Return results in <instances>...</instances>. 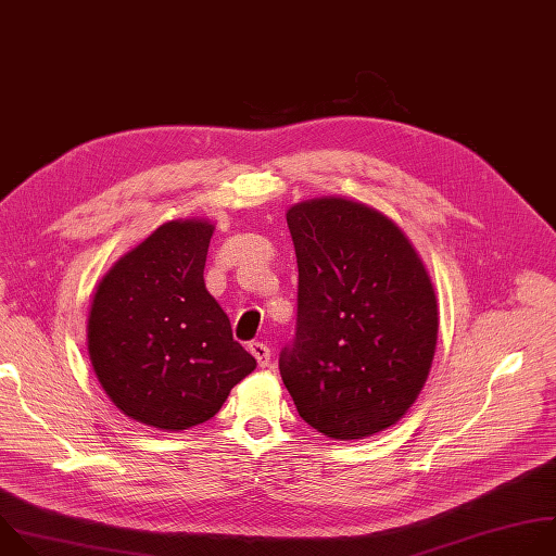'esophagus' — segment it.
I'll return each mask as SVG.
<instances>
[{"label":"esophagus","mask_w":556,"mask_h":556,"mask_svg":"<svg viewBox=\"0 0 556 556\" xmlns=\"http://www.w3.org/2000/svg\"><path fill=\"white\" fill-rule=\"evenodd\" d=\"M249 351L255 355V359H257V364H260L262 368L270 366V349H268L264 342H251V344H249Z\"/></svg>","instance_id":"1"}]
</instances>
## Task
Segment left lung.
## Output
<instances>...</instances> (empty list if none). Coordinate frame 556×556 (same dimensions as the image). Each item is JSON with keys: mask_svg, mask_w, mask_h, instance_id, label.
<instances>
[{"mask_svg": "<svg viewBox=\"0 0 556 556\" xmlns=\"http://www.w3.org/2000/svg\"><path fill=\"white\" fill-rule=\"evenodd\" d=\"M286 220L299 309L281 380L316 432L374 437L408 413L428 380L439 336L430 273L408 236L364 203L312 199Z\"/></svg>", "mask_w": 556, "mask_h": 556, "instance_id": "1", "label": "left lung"}]
</instances>
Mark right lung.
<instances>
[{
  "label": "right lung",
  "instance_id": "obj_1",
  "mask_svg": "<svg viewBox=\"0 0 556 556\" xmlns=\"http://www.w3.org/2000/svg\"><path fill=\"white\" fill-rule=\"evenodd\" d=\"M214 223L169 220L122 255L96 286L87 349L106 397L163 432L210 421L255 371L205 288Z\"/></svg>",
  "mask_w": 556,
  "mask_h": 556
}]
</instances>
